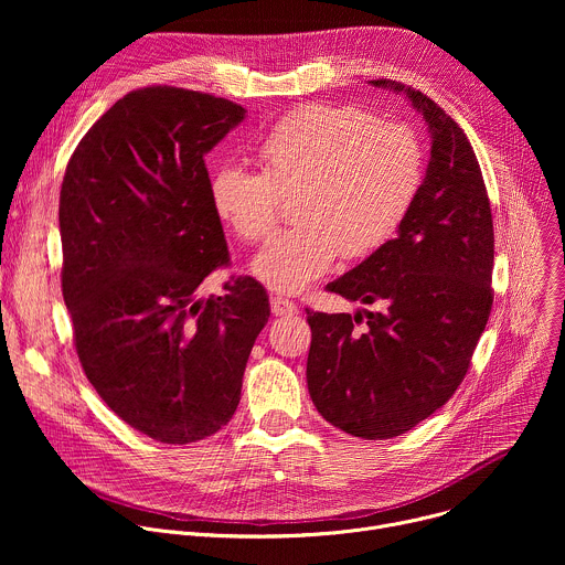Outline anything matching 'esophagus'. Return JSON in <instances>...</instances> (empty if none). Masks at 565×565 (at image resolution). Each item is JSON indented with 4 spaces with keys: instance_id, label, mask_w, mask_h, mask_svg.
Wrapping results in <instances>:
<instances>
[{
    "instance_id": "1",
    "label": "esophagus",
    "mask_w": 565,
    "mask_h": 565,
    "mask_svg": "<svg viewBox=\"0 0 565 565\" xmlns=\"http://www.w3.org/2000/svg\"><path fill=\"white\" fill-rule=\"evenodd\" d=\"M270 308H273V315H277V317H292L297 312V303L290 299H284V297H273Z\"/></svg>"
}]
</instances>
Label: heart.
<instances>
[{
  "instance_id": "b5f03b06",
  "label": "heart",
  "mask_w": 565,
  "mask_h": 565,
  "mask_svg": "<svg viewBox=\"0 0 565 565\" xmlns=\"http://www.w3.org/2000/svg\"><path fill=\"white\" fill-rule=\"evenodd\" d=\"M264 172L225 163L210 179V203L246 241L266 238L281 196L297 192L295 227L273 236L253 273L295 295L333 262L380 250L409 214L423 181L414 129L380 122L351 105H310L281 118L259 142Z\"/></svg>"
}]
</instances>
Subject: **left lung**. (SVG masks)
<instances>
[{
    "label": "left lung",
    "mask_w": 565,
    "mask_h": 565,
    "mask_svg": "<svg viewBox=\"0 0 565 565\" xmlns=\"http://www.w3.org/2000/svg\"><path fill=\"white\" fill-rule=\"evenodd\" d=\"M371 85L405 94L423 114L429 166L397 236L327 286L380 310L306 308V380L324 420L358 438L386 440L429 418L462 382L494 301V225L458 122L414 87L386 77Z\"/></svg>",
    "instance_id": "8db88e82"
}]
</instances>
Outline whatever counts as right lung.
<instances>
[{
  "label": "right lung",
  "instance_id": "right-lung-1",
  "mask_svg": "<svg viewBox=\"0 0 565 565\" xmlns=\"http://www.w3.org/2000/svg\"><path fill=\"white\" fill-rule=\"evenodd\" d=\"M246 118L179 87L127 94L77 142L60 190L62 295L85 375L136 431L168 445L216 434L270 317L264 286L232 277L205 153Z\"/></svg>",
  "mask_w": 565,
  "mask_h": 565
}]
</instances>
